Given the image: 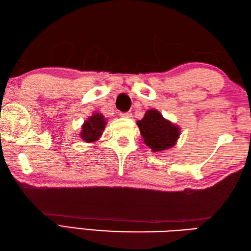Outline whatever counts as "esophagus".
I'll use <instances>...</instances> for the list:
<instances>
[{
    "mask_svg": "<svg viewBox=\"0 0 251 251\" xmlns=\"http://www.w3.org/2000/svg\"><path fill=\"white\" fill-rule=\"evenodd\" d=\"M122 117H131V112H123V113L120 114Z\"/></svg>",
    "mask_w": 251,
    "mask_h": 251,
    "instance_id": "obj_1",
    "label": "esophagus"
}]
</instances>
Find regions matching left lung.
Masks as SVG:
<instances>
[{
  "instance_id": "obj_1",
  "label": "left lung",
  "mask_w": 251,
  "mask_h": 251,
  "mask_svg": "<svg viewBox=\"0 0 251 251\" xmlns=\"http://www.w3.org/2000/svg\"><path fill=\"white\" fill-rule=\"evenodd\" d=\"M143 142L153 152H162L173 148L180 136V128L166 120L155 109L148 110L143 119L137 121Z\"/></svg>"
}]
</instances>
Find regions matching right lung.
Listing matches in <instances>:
<instances>
[{
    "mask_svg": "<svg viewBox=\"0 0 251 251\" xmlns=\"http://www.w3.org/2000/svg\"><path fill=\"white\" fill-rule=\"evenodd\" d=\"M106 125L105 117L96 112L92 116L84 122L81 131V138L88 143H93L99 140V138L102 135L104 127Z\"/></svg>",
    "mask_w": 251,
    "mask_h": 251,
    "instance_id": "right-lung-1",
    "label": "right lung"
}]
</instances>
